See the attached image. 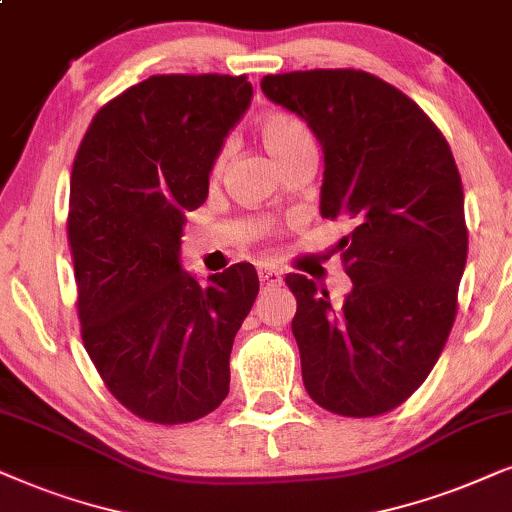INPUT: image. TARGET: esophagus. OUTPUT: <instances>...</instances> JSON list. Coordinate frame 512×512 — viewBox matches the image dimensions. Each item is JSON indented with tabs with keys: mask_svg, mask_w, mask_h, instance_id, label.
Returning a JSON list of instances; mask_svg holds the SVG:
<instances>
[{
	"mask_svg": "<svg viewBox=\"0 0 512 512\" xmlns=\"http://www.w3.org/2000/svg\"><path fill=\"white\" fill-rule=\"evenodd\" d=\"M260 281L262 285H278L283 281V274L274 267H264L260 269Z\"/></svg>",
	"mask_w": 512,
	"mask_h": 512,
	"instance_id": "esophagus-1",
	"label": "esophagus"
}]
</instances>
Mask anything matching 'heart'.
I'll return each instance as SVG.
<instances>
[{
    "label": "heart",
    "mask_w": 512,
    "mask_h": 512,
    "mask_svg": "<svg viewBox=\"0 0 512 512\" xmlns=\"http://www.w3.org/2000/svg\"><path fill=\"white\" fill-rule=\"evenodd\" d=\"M262 145L274 156L276 163H283L290 156L302 152L306 147H313V138L302 121L290 117V114H267L257 126ZM224 159V152L217 156V166Z\"/></svg>",
    "instance_id": "heart-1"
}]
</instances>
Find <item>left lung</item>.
<instances>
[{"mask_svg":"<svg viewBox=\"0 0 512 512\" xmlns=\"http://www.w3.org/2000/svg\"><path fill=\"white\" fill-rule=\"evenodd\" d=\"M262 91L323 147L320 215L356 224L339 243L353 283L342 304L285 276L306 393L342 417L391 412L431 374L456 318L468 229L452 149L417 102L370 72L269 74Z\"/></svg>","mask_w":512,"mask_h":512,"instance_id":"left-lung-1","label":"left lung"}]
</instances>
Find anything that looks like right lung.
Listing matches in <instances>:
<instances>
[{
	"label": "right lung",
	"mask_w": 512,
	"mask_h": 512,
	"mask_svg": "<svg viewBox=\"0 0 512 512\" xmlns=\"http://www.w3.org/2000/svg\"><path fill=\"white\" fill-rule=\"evenodd\" d=\"M252 100L245 74H154L102 105L74 156L70 241L81 339L109 393L152 424L206 417L260 292L241 262L201 285L180 264L185 213Z\"/></svg>",
	"instance_id": "1"
}]
</instances>
